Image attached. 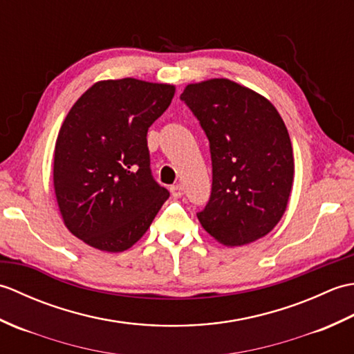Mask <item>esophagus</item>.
Instances as JSON below:
<instances>
[{
  "instance_id": "34e87169",
  "label": "esophagus",
  "mask_w": 354,
  "mask_h": 354,
  "mask_svg": "<svg viewBox=\"0 0 354 354\" xmlns=\"http://www.w3.org/2000/svg\"><path fill=\"white\" fill-rule=\"evenodd\" d=\"M170 192L175 198H181L184 194V187L181 184H175V185L170 187Z\"/></svg>"
}]
</instances>
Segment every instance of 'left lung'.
I'll use <instances>...</instances> for the list:
<instances>
[{
	"label": "left lung",
	"mask_w": 354,
	"mask_h": 354,
	"mask_svg": "<svg viewBox=\"0 0 354 354\" xmlns=\"http://www.w3.org/2000/svg\"><path fill=\"white\" fill-rule=\"evenodd\" d=\"M181 100L209 141L212 196L198 219L225 246L265 237L280 222L293 184L289 132L266 97L230 79L187 85Z\"/></svg>",
	"instance_id": "8db88e82"
}]
</instances>
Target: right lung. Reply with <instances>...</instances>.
I'll return each instance as SVG.
<instances>
[{"mask_svg": "<svg viewBox=\"0 0 354 354\" xmlns=\"http://www.w3.org/2000/svg\"><path fill=\"white\" fill-rule=\"evenodd\" d=\"M175 86L132 77L100 80L79 97L57 133L53 184L71 234L123 252L145 236L170 193L152 178L147 131Z\"/></svg>", "mask_w": 354, "mask_h": 354, "instance_id": "1", "label": "right lung"}]
</instances>
